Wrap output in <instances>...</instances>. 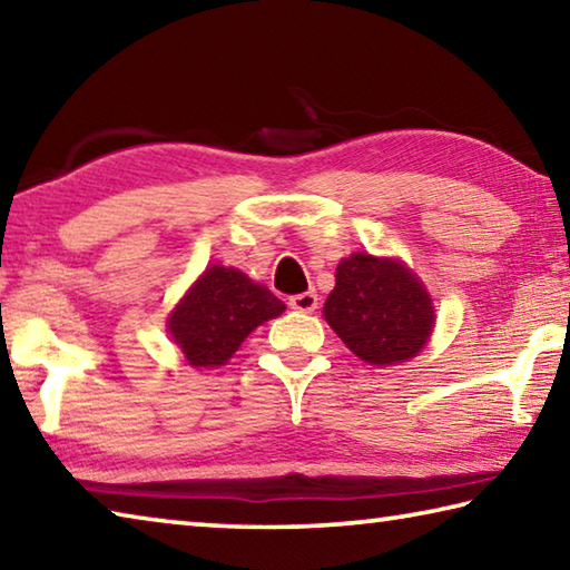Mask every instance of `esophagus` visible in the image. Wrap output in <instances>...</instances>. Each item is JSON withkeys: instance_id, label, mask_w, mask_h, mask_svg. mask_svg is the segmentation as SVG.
<instances>
[{"instance_id": "esophagus-1", "label": "esophagus", "mask_w": 570, "mask_h": 570, "mask_svg": "<svg viewBox=\"0 0 570 570\" xmlns=\"http://www.w3.org/2000/svg\"><path fill=\"white\" fill-rule=\"evenodd\" d=\"M316 304H320V298H316V294H314V292H302V294L288 296V306H292L294 312H304V314H308V312H314Z\"/></svg>"}]
</instances>
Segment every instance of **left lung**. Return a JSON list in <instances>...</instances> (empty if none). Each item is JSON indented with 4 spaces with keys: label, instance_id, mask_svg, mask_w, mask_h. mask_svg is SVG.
Returning a JSON list of instances; mask_svg holds the SVG:
<instances>
[{
    "label": "left lung",
    "instance_id": "8db88e82",
    "mask_svg": "<svg viewBox=\"0 0 570 570\" xmlns=\"http://www.w3.org/2000/svg\"><path fill=\"white\" fill-rule=\"evenodd\" d=\"M324 316L340 340L370 364L417 354L435 326V308L410 268L392 258L352 254L336 266Z\"/></svg>",
    "mask_w": 570,
    "mask_h": 570
}]
</instances>
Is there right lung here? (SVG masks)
Instances as JSON below:
<instances>
[{
    "label": "right lung",
    "mask_w": 570,
    "mask_h": 570,
    "mask_svg": "<svg viewBox=\"0 0 570 570\" xmlns=\"http://www.w3.org/2000/svg\"><path fill=\"white\" fill-rule=\"evenodd\" d=\"M284 302L236 268L210 266L173 312L168 330L190 366L230 360L258 324L284 312Z\"/></svg>",
    "instance_id": "right-lung-1"
}]
</instances>
